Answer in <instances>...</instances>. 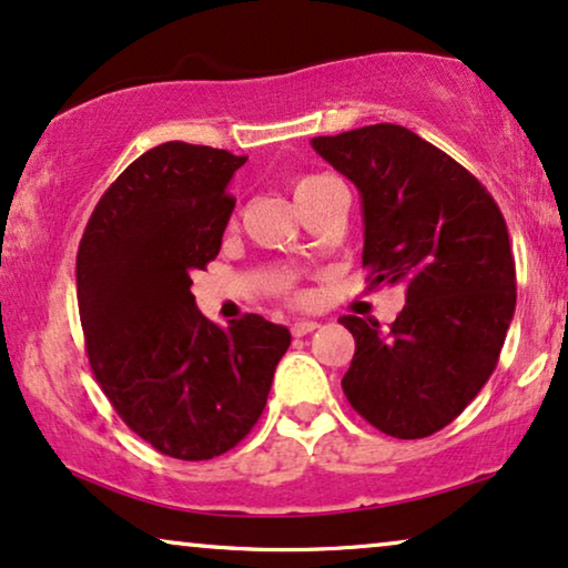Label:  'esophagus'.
I'll use <instances>...</instances> for the list:
<instances>
[{"mask_svg":"<svg viewBox=\"0 0 568 568\" xmlns=\"http://www.w3.org/2000/svg\"><path fill=\"white\" fill-rule=\"evenodd\" d=\"M316 327H320V322H308V320H304V322H293L291 324V332L296 337H304V335H308V332H314Z\"/></svg>","mask_w":568,"mask_h":568,"instance_id":"1","label":"esophagus"}]
</instances>
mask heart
Returning <instances> with one entry per match:
<instances>
[{
    "label": "heart",
    "instance_id": "b5f03b06",
    "mask_svg": "<svg viewBox=\"0 0 568 568\" xmlns=\"http://www.w3.org/2000/svg\"><path fill=\"white\" fill-rule=\"evenodd\" d=\"M329 181L332 179H327V176H301L293 181V196H296V205L301 207L304 202L312 200V196L320 192L322 186L329 184Z\"/></svg>",
    "mask_w": 568,
    "mask_h": 568
}]
</instances>
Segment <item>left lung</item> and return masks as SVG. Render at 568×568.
<instances>
[{
  "label": "left lung",
  "instance_id": "1",
  "mask_svg": "<svg viewBox=\"0 0 568 568\" xmlns=\"http://www.w3.org/2000/svg\"><path fill=\"white\" fill-rule=\"evenodd\" d=\"M312 148L358 189L372 285H405L387 332L376 320H339L355 337L347 403L387 436L436 434L494 374L517 306L501 210L455 158L399 124L314 138Z\"/></svg>",
  "mask_w": 568,
  "mask_h": 568
}]
</instances>
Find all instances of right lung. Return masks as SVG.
Masks as SVG:
<instances>
[{"label":"right lung","instance_id":"1","mask_svg":"<svg viewBox=\"0 0 568 568\" xmlns=\"http://www.w3.org/2000/svg\"><path fill=\"white\" fill-rule=\"evenodd\" d=\"M246 155L163 142L105 189L78 252L88 358L121 420L161 455L213 459L267 405L291 332L260 314L217 327L192 275L221 252Z\"/></svg>","mask_w":568,"mask_h":568}]
</instances>
